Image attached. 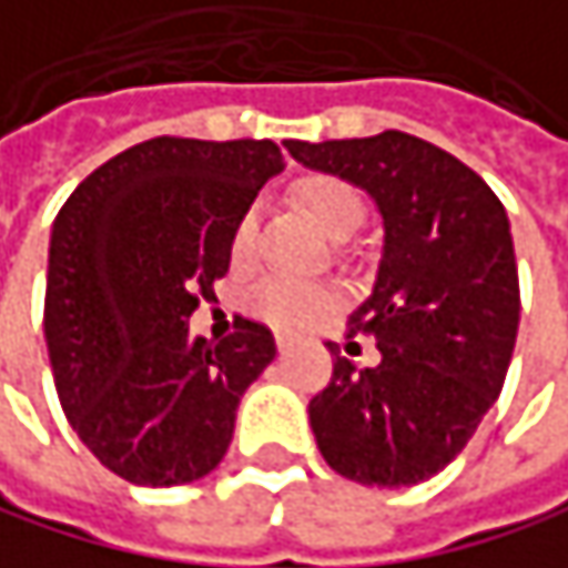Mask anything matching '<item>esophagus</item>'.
I'll return each mask as SVG.
<instances>
[{
    "label": "esophagus",
    "mask_w": 568,
    "mask_h": 568,
    "mask_svg": "<svg viewBox=\"0 0 568 568\" xmlns=\"http://www.w3.org/2000/svg\"><path fill=\"white\" fill-rule=\"evenodd\" d=\"M293 343H296V339H293L290 333H275V346H278V353H290V349H293Z\"/></svg>",
    "instance_id": "34e87169"
}]
</instances>
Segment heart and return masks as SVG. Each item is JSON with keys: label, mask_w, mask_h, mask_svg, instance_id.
<instances>
[{"label": "heart", "mask_w": 568, "mask_h": 568, "mask_svg": "<svg viewBox=\"0 0 568 568\" xmlns=\"http://www.w3.org/2000/svg\"><path fill=\"white\" fill-rule=\"evenodd\" d=\"M296 199L306 205V212L316 219V225L333 239H349L366 222V199L359 189L339 175H306L296 182ZM255 229H258V209L245 205L229 232V252L235 262H245L255 248ZM245 313L278 326V329H303L316 323L323 313L336 306V293L323 282H303L290 275H268L258 286L245 293Z\"/></svg>", "instance_id": "1"}]
</instances>
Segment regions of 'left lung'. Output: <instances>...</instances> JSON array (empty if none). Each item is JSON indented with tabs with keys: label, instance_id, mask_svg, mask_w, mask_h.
Wrapping results in <instances>:
<instances>
[{
	"label": "left lung",
	"instance_id": "8db88e82",
	"mask_svg": "<svg viewBox=\"0 0 568 568\" xmlns=\"http://www.w3.org/2000/svg\"><path fill=\"white\" fill-rule=\"evenodd\" d=\"M286 149L366 189L386 229L373 296L349 316V336H373L383 359L336 356L310 403L316 446L353 483L416 486L466 449L506 383L519 329L506 209L466 162L409 132Z\"/></svg>",
	"mask_w": 568,
	"mask_h": 568
}]
</instances>
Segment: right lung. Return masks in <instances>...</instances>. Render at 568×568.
<instances>
[{
  "label": "right lung",
  "instance_id": "1",
  "mask_svg": "<svg viewBox=\"0 0 568 568\" xmlns=\"http://www.w3.org/2000/svg\"><path fill=\"white\" fill-rule=\"evenodd\" d=\"M268 139L159 135L102 162L52 222L45 346L55 393L85 449L135 486L209 476L242 393L275 359L262 323L209 343L189 333L199 296L229 272V232L268 175Z\"/></svg>",
  "mask_w": 568,
  "mask_h": 568
}]
</instances>
